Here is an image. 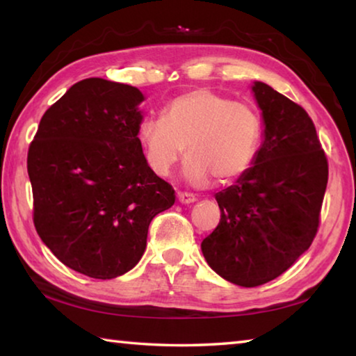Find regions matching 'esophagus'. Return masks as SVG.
Wrapping results in <instances>:
<instances>
[{"mask_svg":"<svg viewBox=\"0 0 356 356\" xmlns=\"http://www.w3.org/2000/svg\"><path fill=\"white\" fill-rule=\"evenodd\" d=\"M177 200H179V202H182V204H191V202L196 201V197H195V195H191V193L179 191L177 193Z\"/></svg>","mask_w":356,"mask_h":356,"instance_id":"esophagus-1","label":"esophagus"}]
</instances>
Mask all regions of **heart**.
I'll return each instance as SVG.
<instances>
[{
	"mask_svg": "<svg viewBox=\"0 0 356 356\" xmlns=\"http://www.w3.org/2000/svg\"><path fill=\"white\" fill-rule=\"evenodd\" d=\"M144 160L156 176H166L186 156L184 174L193 185L212 177L227 184L248 170L262 138L261 114L212 89H193L168 102L161 119H147L138 131Z\"/></svg>",
	"mask_w": 356,
	"mask_h": 356,
	"instance_id": "heart-1",
	"label": "heart"
}]
</instances>
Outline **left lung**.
<instances>
[{
	"instance_id": "1",
	"label": "left lung",
	"mask_w": 356,
	"mask_h": 356,
	"mask_svg": "<svg viewBox=\"0 0 356 356\" xmlns=\"http://www.w3.org/2000/svg\"><path fill=\"white\" fill-rule=\"evenodd\" d=\"M265 124L254 166L216 193L221 218L202 240L221 278L256 287L278 278L314 240L328 182V160L303 106L256 81Z\"/></svg>"
}]
</instances>
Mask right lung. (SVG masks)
Segmentation results:
<instances>
[{"label": "right lung", "mask_w": 356, "mask_h": 356, "mask_svg": "<svg viewBox=\"0 0 356 356\" xmlns=\"http://www.w3.org/2000/svg\"><path fill=\"white\" fill-rule=\"evenodd\" d=\"M143 100L129 84L78 81L44 113L28 149L35 231L64 265L95 280L134 268L150 221L176 201L144 160Z\"/></svg>", "instance_id": "obj_1"}]
</instances>
